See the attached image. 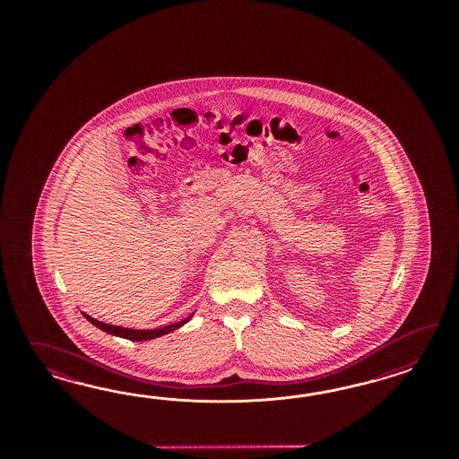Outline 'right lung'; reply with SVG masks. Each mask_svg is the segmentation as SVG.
Returning <instances> with one entry per match:
<instances>
[{
    "instance_id": "right-lung-1",
    "label": "right lung",
    "mask_w": 459,
    "mask_h": 459,
    "mask_svg": "<svg viewBox=\"0 0 459 459\" xmlns=\"http://www.w3.org/2000/svg\"><path fill=\"white\" fill-rule=\"evenodd\" d=\"M82 315L85 320L89 321V323H92L94 326H98L99 330H102V332H106V333L114 334V336H121V338L131 340V342H146V340H153V338H158V336L171 333L173 330L180 328L185 323H188V321L192 320V316H194V313H192L188 318L178 321V323H173V325H168V326H163V328H154V330H133V328H125V326H116V325H109V323H102V321H98L96 318L89 316V315L83 313V311Z\"/></svg>"
}]
</instances>
